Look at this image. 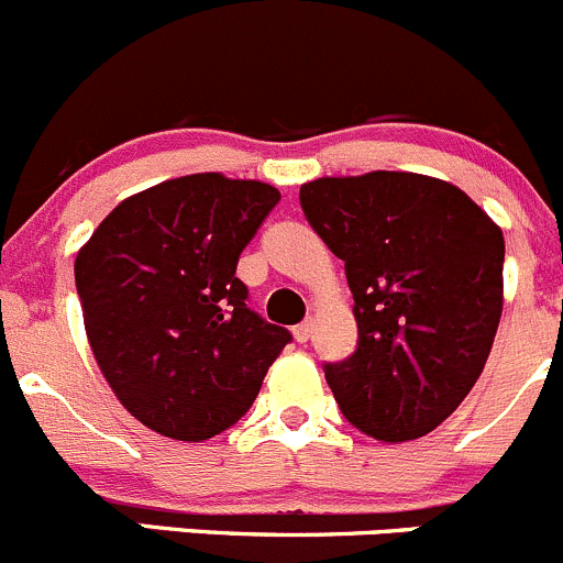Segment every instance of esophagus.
I'll list each match as a JSON object with an SVG mask.
<instances>
[{"label":"esophagus","instance_id":"34e87169","mask_svg":"<svg viewBox=\"0 0 563 563\" xmlns=\"http://www.w3.org/2000/svg\"><path fill=\"white\" fill-rule=\"evenodd\" d=\"M292 333H295V339H298L300 344L309 342V336H311V320H303V322H300V325H295Z\"/></svg>","mask_w":563,"mask_h":563}]
</instances>
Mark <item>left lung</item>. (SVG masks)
Returning <instances> with one entry per match:
<instances>
[{
    "instance_id": "1",
    "label": "left lung",
    "mask_w": 563,
    "mask_h": 563,
    "mask_svg": "<svg viewBox=\"0 0 563 563\" xmlns=\"http://www.w3.org/2000/svg\"><path fill=\"white\" fill-rule=\"evenodd\" d=\"M311 230L344 263L358 344L325 364L353 427L413 441L460 408L504 309V235L465 191L413 172L300 188Z\"/></svg>"
}]
</instances>
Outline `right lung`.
Segmentation results:
<instances>
[{
	"mask_svg": "<svg viewBox=\"0 0 563 563\" xmlns=\"http://www.w3.org/2000/svg\"><path fill=\"white\" fill-rule=\"evenodd\" d=\"M282 194L216 172L117 205L76 257L85 328L128 413L175 441H208L249 413L292 333L249 309L235 276Z\"/></svg>",
	"mask_w": 563,
	"mask_h": 563,
	"instance_id": "1",
	"label": "right lung"
}]
</instances>
